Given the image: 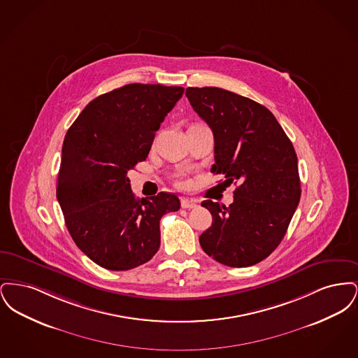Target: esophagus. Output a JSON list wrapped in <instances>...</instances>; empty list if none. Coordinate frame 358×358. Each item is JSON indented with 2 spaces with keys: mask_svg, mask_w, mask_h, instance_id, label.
<instances>
[{
  "mask_svg": "<svg viewBox=\"0 0 358 358\" xmlns=\"http://www.w3.org/2000/svg\"><path fill=\"white\" fill-rule=\"evenodd\" d=\"M196 201L192 200V199H181V206L184 209H192V208H196Z\"/></svg>",
  "mask_w": 358,
  "mask_h": 358,
  "instance_id": "34e87169",
  "label": "esophagus"
}]
</instances>
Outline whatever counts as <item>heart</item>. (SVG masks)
Masks as SVG:
<instances>
[{
  "label": "heart",
  "instance_id": "heart-1",
  "mask_svg": "<svg viewBox=\"0 0 358 358\" xmlns=\"http://www.w3.org/2000/svg\"><path fill=\"white\" fill-rule=\"evenodd\" d=\"M178 187H185V181H178Z\"/></svg>",
  "mask_w": 358,
  "mask_h": 358
}]
</instances>
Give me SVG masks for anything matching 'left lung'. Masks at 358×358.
Segmentation results:
<instances>
[{"instance_id": "left-lung-1", "label": "left lung", "mask_w": 358, "mask_h": 358, "mask_svg": "<svg viewBox=\"0 0 358 358\" xmlns=\"http://www.w3.org/2000/svg\"><path fill=\"white\" fill-rule=\"evenodd\" d=\"M185 95L215 136L210 171L238 184L229 206L201 203L212 215L201 248L225 266H254L280 244L299 204L294 146L273 113L252 99L217 87H187Z\"/></svg>"}]
</instances>
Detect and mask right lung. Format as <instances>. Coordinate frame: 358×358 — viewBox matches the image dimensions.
I'll return each instance as SVG.
<instances>
[{
    "mask_svg": "<svg viewBox=\"0 0 358 358\" xmlns=\"http://www.w3.org/2000/svg\"><path fill=\"white\" fill-rule=\"evenodd\" d=\"M182 94V87L123 85L88 103L66 134L56 197L75 244L106 270L149 262L161 244V217L180 209L168 192L136 199L127 171L148 158Z\"/></svg>",
    "mask_w": 358,
    "mask_h": 358,
    "instance_id": "right-lung-1",
    "label": "right lung"
}]
</instances>
